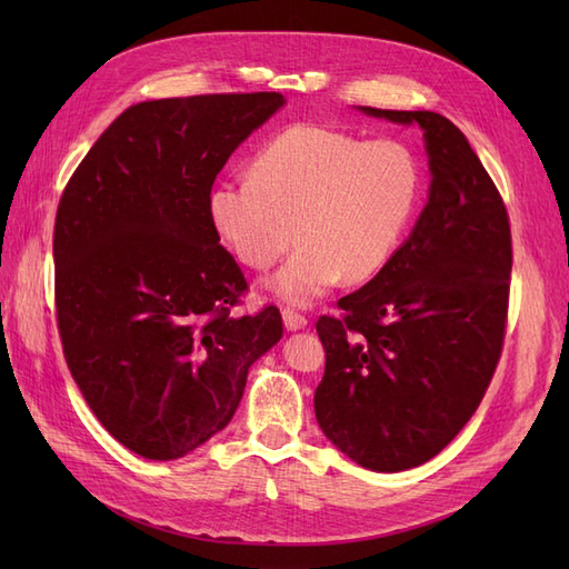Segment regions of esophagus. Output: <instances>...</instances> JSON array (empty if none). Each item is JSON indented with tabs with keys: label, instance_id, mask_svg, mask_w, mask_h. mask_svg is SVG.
<instances>
[{
	"label": "esophagus",
	"instance_id": "34e87169",
	"mask_svg": "<svg viewBox=\"0 0 569 569\" xmlns=\"http://www.w3.org/2000/svg\"><path fill=\"white\" fill-rule=\"evenodd\" d=\"M282 320H284V327L287 330H301V327H306L308 325V320H306V316H301L299 311H295V308H282Z\"/></svg>",
	"mask_w": 569,
	"mask_h": 569
}]
</instances>
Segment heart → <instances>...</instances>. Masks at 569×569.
Masks as SVG:
<instances>
[{"label": "heart", "mask_w": 569, "mask_h": 569, "mask_svg": "<svg viewBox=\"0 0 569 569\" xmlns=\"http://www.w3.org/2000/svg\"><path fill=\"white\" fill-rule=\"evenodd\" d=\"M418 197L420 166L406 144L297 123L256 153L251 178L211 189L209 213L251 270H268L299 239L272 289L311 303L339 278L372 280L401 244Z\"/></svg>", "instance_id": "b5f03b06"}]
</instances>
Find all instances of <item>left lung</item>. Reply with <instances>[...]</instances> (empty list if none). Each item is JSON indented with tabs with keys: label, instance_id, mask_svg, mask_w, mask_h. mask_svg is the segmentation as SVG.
<instances>
[{
	"label": "left lung",
	"instance_id": "left-lung-1",
	"mask_svg": "<svg viewBox=\"0 0 569 569\" xmlns=\"http://www.w3.org/2000/svg\"><path fill=\"white\" fill-rule=\"evenodd\" d=\"M425 130L432 170L418 226L339 316L316 322L318 425L375 472L435 458L485 399L503 351L512 239L501 192L465 134L435 111L360 107Z\"/></svg>",
	"mask_w": 569,
	"mask_h": 569
}]
</instances>
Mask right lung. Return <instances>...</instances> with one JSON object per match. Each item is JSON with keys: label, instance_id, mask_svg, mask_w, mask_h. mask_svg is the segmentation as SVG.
<instances>
[{"label": "right lung", "instance_id": "obj_1", "mask_svg": "<svg viewBox=\"0 0 569 569\" xmlns=\"http://www.w3.org/2000/svg\"><path fill=\"white\" fill-rule=\"evenodd\" d=\"M280 92L142 101L68 180L54 222L63 358L107 432L149 460L182 458L226 427L247 372L282 337L278 306L220 244L211 187Z\"/></svg>", "mask_w": 569, "mask_h": 569}]
</instances>
